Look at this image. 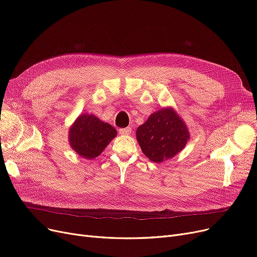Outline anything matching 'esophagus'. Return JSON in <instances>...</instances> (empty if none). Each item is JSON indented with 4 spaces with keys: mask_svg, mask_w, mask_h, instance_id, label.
I'll list each match as a JSON object with an SVG mask.
<instances>
[{
    "mask_svg": "<svg viewBox=\"0 0 257 257\" xmlns=\"http://www.w3.org/2000/svg\"><path fill=\"white\" fill-rule=\"evenodd\" d=\"M131 131H132L131 127H127V128H121V129H119V130H118L119 134H123V136H129V134L131 133Z\"/></svg>",
    "mask_w": 257,
    "mask_h": 257,
    "instance_id": "obj_1",
    "label": "esophagus"
}]
</instances>
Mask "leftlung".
<instances>
[{"label": "left lung", "mask_w": 257, "mask_h": 257, "mask_svg": "<svg viewBox=\"0 0 257 257\" xmlns=\"http://www.w3.org/2000/svg\"><path fill=\"white\" fill-rule=\"evenodd\" d=\"M137 140L143 153L153 163L174 157L183 150L190 132L173 108H161L137 129Z\"/></svg>", "instance_id": "obj_1"}]
</instances>
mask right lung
I'll return each mask as SVG.
<instances>
[{"mask_svg":"<svg viewBox=\"0 0 257 257\" xmlns=\"http://www.w3.org/2000/svg\"><path fill=\"white\" fill-rule=\"evenodd\" d=\"M116 130L110 124L93 114H80L69 130L72 149L86 159L99 156L106 146L116 137Z\"/></svg>","mask_w":257,"mask_h":257,"instance_id":"1","label":"right lung"}]
</instances>
